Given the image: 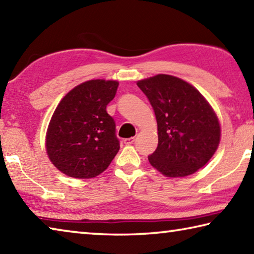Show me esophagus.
I'll use <instances>...</instances> for the list:
<instances>
[{"instance_id": "1", "label": "esophagus", "mask_w": 254, "mask_h": 254, "mask_svg": "<svg viewBox=\"0 0 254 254\" xmlns=\"http://www.w3.org/2000/svg\"><path fill=\"white\" fill-rule=\"evenodd\" d=\"M135 141V137H127V139H124V143L126 144H132Z\"/></svg>"}]
</instances>
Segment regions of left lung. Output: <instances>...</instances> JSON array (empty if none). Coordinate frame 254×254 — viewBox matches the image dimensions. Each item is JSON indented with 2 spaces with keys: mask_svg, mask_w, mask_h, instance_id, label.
I'll use <instances>...</instances> for the list:
<instances>
[{
  "mask_svg": "<svg viewBox=\"0 0 254 254\" xmlns=\"http://www.w3.org/2000/svg\"><path fill=\"white\" fill-rule=\"evenodd\" d=\"M154 111L158 147L150 165L166 177H185L208 162L220 144L221 127L212 106L187 81L159 74L136 83Z\"/></svg>",
  "mask_w": 254,
  "mask_h": 254,
  "instance_id": "1",
  "label": "left lung"
}]
</instances>
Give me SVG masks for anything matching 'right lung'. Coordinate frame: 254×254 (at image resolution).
<instances>
[{
    "label": "right lung",
    "mask_w": 254,
    "mask_h": 254,
    "mask_svg": "<svg viewBox=\"0 0 254 254\" xmlns=\"http://www.w3.org/2000/svg\"><path fill=\"white\" fill-rule=\"evenodd\" d=\"M118 86L115 80H88L60 101L47 130L46 149L62 173L78 179L96 177L117 156L120 141L106 106Z\"/></svg>",
    "instance_id": "obj_1"
}]
</instances>
